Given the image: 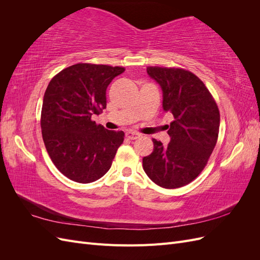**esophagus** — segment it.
Segmentation results:
<instances>
[{
	"instance_id": "1",
	"label": "esophagus",
	"mask_w": 260,
	"mask_h": 260,
	"mask_svg": "<svg viewBox=\"0 0 260 260\" xmlns=\"http://www.w3.org/2000/svg\"><path fill=\"white\" fill-rule=\"evenodd\" d=\"M140 133H138V132H135V131H128V132H125V137H127L128 139H130V140H136V139H138V138H140Z\"/></svg>"
}]
</instances>
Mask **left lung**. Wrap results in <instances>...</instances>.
I'll use <instances>...</instances> for the list:
<instances>
[{"label":"left lung","mask_w":260,"mask_h":260,"mask_svg":"<svg viewBox=\"0 0 260 260\" xmlns=\"http://www.w3.org/2000/svg\"><path fill=\"white\" fill-rule=\"evenodd\" d=\"M146 70L160 85L164 111L175 120L168 130L170 143L164 146L153 139L154 149L143 158V169L161 187L184 186L201 174L214 151L219 109L205 84L191 72L157 66Z\"/></svg>","instance_id":"left-lung-1"}]
</instances>
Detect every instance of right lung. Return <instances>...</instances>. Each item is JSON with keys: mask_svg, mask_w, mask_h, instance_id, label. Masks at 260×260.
Here are the masks:
<instances>
[{"mask_svg": "<svg viewBox=\"0 0 260 260\" xmlns=\"http://www.w3.org/2000/svg\"><path fill=\"white\" fill-rule=\"evenodd\" d=\"M123 67L76 64L62 69L44 93L41 129L53 164L68 179L90 183L103 177L124 138L91 118L106 108V89Z\"/></svg>", "mask_w": 260, "mask_h": 260, "instance_id": "obj_1", "label": "right lung"}]
</instances>
